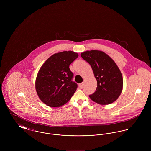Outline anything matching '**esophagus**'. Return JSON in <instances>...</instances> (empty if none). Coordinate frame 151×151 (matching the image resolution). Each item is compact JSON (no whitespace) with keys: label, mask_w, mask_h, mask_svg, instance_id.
<instances>
[{"label":"esophagus","mask_w":151,"mask_h":151,"mask_svg":"<svg viewBox=\"0 0 151 151\" xmlns=\"http://www.w3.org/2000/svg\"><path fill=\"white\" fill-rule=\"evenodd\" d=\"M83 83H80V84H79V87L80 89H81V88H83Z\"/></svg>","instance_id":"1"}]
</instances>
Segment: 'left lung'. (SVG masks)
I'll list each match as a JSON object with an SVG mask.
<instances>
[{
  "label": "left lung",
  "mask_w": 151,
  "mask_h": 151,
  "mask_svg": "<svg viewBox=\"0 0 151 151\" xmlns=\"http://www.w3.org/2000/svg\"><path fill=\"white\" fill-rule=\"evenodd\" d=\"M81 57L91 65L97 86L89 97L100 105L114 102L123 89L122 73L115 62L102 51L92 50L81 53Z\"/></svg>",
  "instance_id": "obj_1"
}]
</instances>
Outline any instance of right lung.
<instances>
[{"instance_id": "obj_1", "label": "right lung", "mask_w": 151, "mask_h": 151, "mask_svg": "<svg viewBox=\"0 0 151 151\" xmlns=\"http://www.w3.org/2000/svg\"><path fill=\"white\" fill-rule=\"evenodd\" d=\"M78 53L65 51L49 58L40 68L36 79V90L40 99L46 105L60 107L69 101L78 85L70 65L78 57Z\"/></svg>"}]
</instances>
